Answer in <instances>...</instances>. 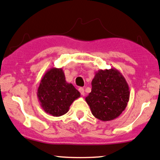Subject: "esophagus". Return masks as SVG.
I'll return each instance as SVG.
<instances>
[{
  "label": "esophagus",
  "instance_id": "34e87169",
  "mask_svg": "<svg viewBox=\"0 0 160 160\" xmlns=\"http://www.w3.org/2000/svg\"><path fill=\"white\" fill-rule=\"evenodd\" d=\"M78 91H79L81 94H82V96L85 95V90H84L83 88H78Z\"/></svg>",
  "mask_w": 160,
  "mask_h": 160
}]
</instances>
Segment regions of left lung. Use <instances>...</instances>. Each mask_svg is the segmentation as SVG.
Here are the masks:
<instances>
[{"instance_id": "1", "label": "left lung", "mask_w": 160, "mask_h": 160, "mask_svg": "<svg viewBox=\"0 0 160 160\" xmlns=\"http://www.w3.org/2000/svg\"><path fill=\"white\" fill-rule=\"evenodd\" d=\"M92 92L85 98L92 114L109 121L121 114L130 98L128 84L116 68L100 69L92 81Z\"/></svg>"}]
</instances>
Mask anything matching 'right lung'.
I'll use <instances>...</instances> for the list:
<instances>
[{
	"mask_svg": "<svg viewBox=\"0 0 160 160\" xmlns=\"http://www.w3.org/2000/svg\"><path fill=\"white\" fill-rule=\"evenodd\" d=\"M37 97L46 113L54 117L66 114L80 92L66 81L62 68H51L42 76L37 90Z\"/></svg>",
	"mask_w": 160,
	"mask_h": 160,
	"instance_id": "right-lung-1",
	"label": "right lung"
}]
</instances>
